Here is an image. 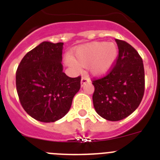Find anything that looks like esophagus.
<instances>
[{
	"mask_svg": "<svg viewBox=\"0 0 160 160\" xmlns=\"http://www.w3.org/2000/svg\"><path fill=\"white\" fill-rule=\"evenodd\" d=\"M87 82H90V79L87 77H82L81 79V86L83 87L85 84H87Z\"/></svg>",
	"mask_w": 160,
	"mask_h": 160,
	"instance_id": "1",
	"label": "esophagus"
}]
</instances>
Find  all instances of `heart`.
I'll return each mask as SVG.
<instances>
[{
  "label": "heart",
  "instance_id": "b5f03b06",
  "mask_svg": "<svg viewBox=\"0 0 160 160\" xmlns=\"http://www.w3.org/2000/svg\"><path fill=\"white\" fill-rule=\"evenodd\" d=\"M118 47L114 42H96L78 48L73 56H68L66 62L70 67L79 70L87 67L94 76L107 73L118 57Z\"/></svg>",
  "mask_w": 160,
  "mask_h": 160
}]
</instances>
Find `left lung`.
I'll return each instance as SVG.
<instances>
[{
	"label": "left lung",
	"mask_w": 160,
	"mask_h": 160,
	"mask_svg": "<svg viewBox=\"0 0 160 160\" xmlns=\"http://www.w3.org/2000/svg\"><path fill=\"white\" fill-rule=\"evenodd\" d=\"M116 64L102 78L93 81L96 112L109 121H119L138 108L142 99L145 75L142 58L128 42L115 40Z\"/></svg>",
	"instance_id": "obj_1"
}]
</instances>
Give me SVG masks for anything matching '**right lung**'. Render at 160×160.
<instances>
[{
  "mask_svg": "<svg viewBox=\"0 0 160 160\" xmlns=\"http://www.w3.org/2000/svg\"><path fill=\"white\" fill-rule=\"evenodd\" d=\"M63 43L43 42L28 52L16 73L18 97L26 113L43 122H53L70 111L81 87V77L63 72Z\"/></svg>",
  "mask_w": 160,
  "mask_h": 160,
  "instance_id": "right-lung-1",
  "label": "right lung"
}]
</instances>
